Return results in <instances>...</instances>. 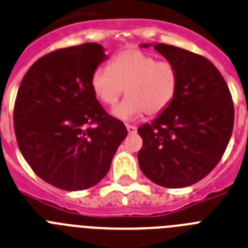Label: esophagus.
<instances>
[{
    "label": "esophagus",
    "mask_w": 248,
    "mask_h": 248,
    "mask_svg": "<svg viewBox=\"0 0 248 248\" xmlns=\"http://www.w3.org/2000/svg\"><path fill=\"white\" fill-rule=\"evenodd\" d=\"M126 130H128L129 134H135L137 133V126L130 125V124H126Z\"/></svg>",
    "instance_id": "1"
}]
</instances>
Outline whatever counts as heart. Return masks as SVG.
Wrapping results in <instances>:
<instances>
[{
  "label": "heart",
  "instance_id": "heart-1",
  "mask_svg": "<svg viewBox=\"0 0 248 248\" xmlns=\"http://www.w3.org/2000/svg\"><path fill=\"white\" fill-rule=\"evenodd\" d=\"M93 92L105 105H114L124 92L126 99L113 110L120 119H132L147 113L162 114L174 100L179 73L174 63L160 60L139 48H125L111 59L109 66L94 70Z\"/></svg>",
  "mask_w": 248,
  "mask_h": 248
}]
</instances>
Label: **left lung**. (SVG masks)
Masks as SVG:
<instances>
[{
  "mask_svg": "<svg viewBox=\"0 0 248 248\" xmlns=\"http://www.w3.org/2000/svg\"><path fill=\"white\" fill-rule=\"evenodd\" d=\"M154 48L177 66L179 86L172 104L139 126V167L158 186L188 187L209 174L225 153L233 130V100L208 59L166 44Z\"/></svg>",
  "mask_w": 248,
  "mask_h": 248,
  "instance_id": "8db88e82",
  "label": "left lung"
}]
</instances>
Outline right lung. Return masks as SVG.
I'll return each mask as SVG.
<instances>
[{"mask_svg": "<svg viewBox=\"0 0 248 248\" xmlns=\"http://www.w3.org/2000/svg\"><path fill=\"white\" fill-rule=\"evenodd\" d=\"M105 58L95 42L59 48L35 61L18 88L14 108L18 148L33 172L60 189L99 183L128 134L90 85Z\"/></svg>", "mask_w": 248, "mask_h": 248, "instance_id": "obj_1", "label": "right lung"}]
</instances>
